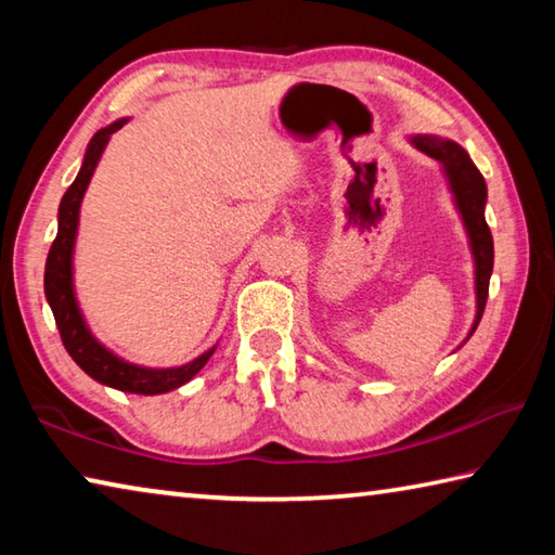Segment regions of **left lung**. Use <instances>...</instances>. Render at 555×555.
Listing matches in <instances>:
<instances>
[{"mask_svg": "<svg viewBox=\"0 0 555 555\" xmlns=\"http://www.w3.org/2000/svg\"><path fill=\"white\" fill-rule=\"evenodd\" d=\"M411 144L416 146L418 152L428 154L430 158H436V162L443 166L450 193H453L455 198V208L465 224L469 249H473V259H475L477 313H475L473 327H469V335H473L485 313L487 294H490V276L494 267V242L485 220L487 183L482 173L477 171V166L473 164V158L467 156L465 149L455 142H450V139H440L434 134H416L411 137Z\"/></svg>", "mask_w": 555, "mask_h": 555, "instance_id": "1", "label": "left lung"}]
</instances>
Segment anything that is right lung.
Here are the masks:
<instances>
[{
  "instance_id": "obj_1",
  "label": "right lung",
  "mask_w": 555,
  "mask_h": 555,
  "mask_svg": "<svg viewBox=\"0 0 555 555\" xmlns=\"http://www.w3.org/2000/svg\"><path fill=\"white\" fill-rule=\"evenodd\" d=\"M125 125H127V117L112 121L109 127L100 129L98 134L90 139L80 171L75 176L73 185L65 191L63 201L59 205V234H55L49 259H46L43 291H46V300H49L53 311L55 325H59L65 350H68V354L82 372L90 374V377L100 384H107L112 389L129 391V393H146V397H152V393H166L171 389H178L185 382H191L195 374L205 367V362L210 360L218 345L210 347V350L203 352L201 357H195L193 362L181 364V367H168V370L139 367V364L125 362L115 352H109L105 345L98 343L95 335L90 333L86 318L80 313L78 300H75V288H73V249H75V234H78L80 203H82V195L88 191L92 173H95L100 156L109 142V137Z\"/></svg>"
}]
</instances>
